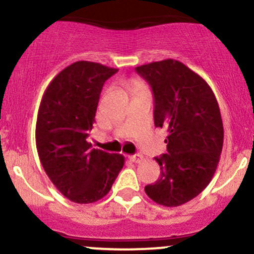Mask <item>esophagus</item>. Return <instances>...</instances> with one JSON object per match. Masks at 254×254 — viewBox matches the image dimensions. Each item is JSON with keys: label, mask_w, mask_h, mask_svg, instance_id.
Returning a JSON list of instances; mask_svg holds the SVG:
<instances>
[{"label": "esophagus", "mask_w": 254, "mask_h": 254, "mask_svg": "<svg viewBox=\"0 0 254 254\" xmlns=\"http://www.w3.org/2000/svg\"><path fill=\"white\" fill-rule=\"evenodd\" d=\"M129 160L133 161V162L138 163V162H140L141 160H143V155H140V154H134V155H132V156H129Z\"/></svg>", "instance_id": "34e87169"}]
</instances>
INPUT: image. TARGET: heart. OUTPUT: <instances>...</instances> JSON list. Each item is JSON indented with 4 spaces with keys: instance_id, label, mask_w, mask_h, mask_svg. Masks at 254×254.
Here are the masks:
<instances>
[{
    "instance_id": "obj_1",
    "label": "heart",
    "mask_w": 254,
    "mask_h": 254,
    "mask_svg": "<svg viewBox=\"0 0 254 254\" xmlns=\"http://www.w3.org/2000/svg\"><path fill=\"white\" fill-rule=\"evenodd\" d=\"M130 86H132L133 89H135V91H143V89H145V86H144L143 83H140L139 81H135L133 80L132 83H130Z\"/></svg>"
}]
</instances>
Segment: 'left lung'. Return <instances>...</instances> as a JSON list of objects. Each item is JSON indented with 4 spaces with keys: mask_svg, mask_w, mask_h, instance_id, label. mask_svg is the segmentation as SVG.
<instances>
[{
    "mask_svg": "<svg viewBox=\"0 0 254 254\" xmlns=\"http://www.w3.org/2000/svg\"><path fill=\"white\" fill-rule=\"evenodd\" d=\"M135 71L151 87L155 127L167 130V154L155 157L160 178L145 192L162 206H181L202 191L217 170L224 139L219 106L206 81L181 62H154Z\"/></svg>",
    "mask_w": 254,
    "mask_h": 254,
    "instance_id": "1",
    "label": "left lung"
}]
</instances>
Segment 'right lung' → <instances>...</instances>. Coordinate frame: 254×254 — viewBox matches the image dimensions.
I'll use <instances>...</instances> for the list:
<instances>
[{
	"instance_id": "add662e5",
	"label": "right lung",
	"mask_w": 254,
	"mask_h": 254,
	"mask_svg": "<svg viewBox=\"0 0 254 254\" xmlns=\"http://www.w3.org/2000/svg\"><path fill=\"white\" fill-rule=\"evenodd\" d=\"M117 69L76 62L52 80L41 100L36 148L43 170L57 189L76 203H92L110 191L125 163L120 154L87 141L105 81Z\"/></svg>"
}]
</instances>
